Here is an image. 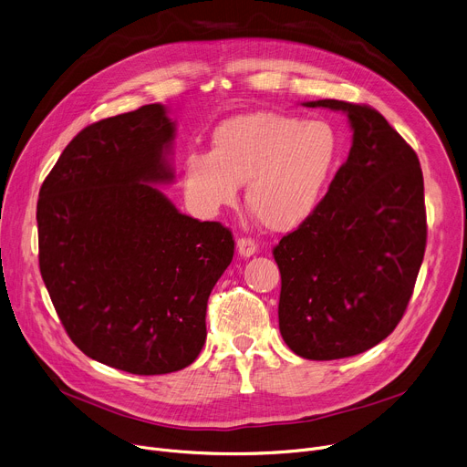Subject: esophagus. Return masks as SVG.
I'll return each mask as SVG.
<instances>
[{"label": "esophagus", "instance_id": "esophagus-1", "mask_svg": "<svg viewBox=\"0 0 467 467\" xmlns=\"http://www.w3.org/2000/svg\"><path fill=\"white\" fill-rule=\"evenodd\" d=\"M236 249H238V253H240V257H251V255H255L257 242L253 240V238L242 236V238L236 240Z\"/></svg>", "mask_w": 467, "mask_h": 467}]
</instances>
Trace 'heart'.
I'll list each match as a JSON object with an SVG mask.
<instances>
[{
    "label": "heart",
    "mask_w": 467,
    "mask_h": 467,
    "mask_svg": "<svg viewBox=\"0 0 467 467\" xmlns=\"http://www.w3.org/2000/svg\"><path fill=\"white\" fill-rule=\"evenodd\" d=\"M341 156V136L322 119L261 111L222 122L210 152H190L182 186L201 216L233 206L240 184L261 223L277 233L300 227L317 210Z\"/></svg>",
    "instance_id": "obj_1"
}]
</instances>
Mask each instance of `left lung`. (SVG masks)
I'll use <instances>...</instances> for the list:
<instances>
[{
    "mask_svg": "<svg viewBox=\"0 0 467 467\" xmlns=\"http://www.w3.org/2000/svg\"><path fill=\"white\" fill-rule=\"evenodd\" d=\"M304 106L345 111L354 132L317 210L274 247L283 341L329 361L376 347L400 322L425 257V184L415 150L374 108Z\"/></svg>",
    "mask_w": 467,
    "mask_h": 467,
    "instance_id": "left-lung-1",
    "label": "left lung"
}]
</instances>
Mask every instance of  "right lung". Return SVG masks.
Returning <instances> with one entry per match:
<instances>
[{"mask_svg": "<svg viewBox=\"0 0 467 467\" xmlns=\"http://www.w3.org/2000/svg\"><path fill=\"white\" fill-rule=\"evenodd\" d=\"M175 122L161 104L89 124L38 192V266L72 343L95 361L167 374L195 361L208 296L234 255L218 222L181 214Z\"/></svg>", "mask_w": 467, "mask_h": 467, "instance_id": "add662e5", "label": "right lung"}]
</instances>
